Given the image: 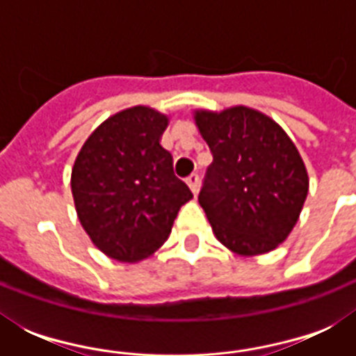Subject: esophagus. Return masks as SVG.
<instances>
[{
  "label": "esophagus",
  "mask_w": 356,
  "mask_h": 356,
  "mask_svg": "<svg viewBox=\"0 0 356 356\" xmlns=\"http://www.w3.org/2000/svg\"><path fill=\"white\" fill-rule=\"evenodd\" d=\"M186 184H188L190 190H192V194H197V190H200V175H197V173H192V175L186 179Z\"/></svg>",
  "instance_id": "esophagus-1"
}]
</instances>
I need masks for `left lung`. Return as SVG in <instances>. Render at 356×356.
Returning <instances> with one entry per match:
<instances>
[{"mask_svg": "<svg viewBox=\"0 0 356 356\" xmlns=\"http://www.w3.org/2000/svg\"><path fill=\"white\" fill-rule=\"evenodd\" d=\"M194 120L214 159L197 200L216 238L243 257L273 251L309 194L298 147L279 123L243 105L195 111Z\"/></svg>", "mask_w": 356, "mask_h": 356, "instance_id": "obj_1", "label": "left lung"}]
</instances>
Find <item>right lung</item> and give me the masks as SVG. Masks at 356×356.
I'll list each match as a JSON object with an SVG mask.
<instances>
[{"instance_id":"1","label":"right lung","mask_w":356,"mask_h":356,"mask_svg":"<svg viewBox=\"0 0 356 356\" xmlns=\"http://www.w3.org/2000/svg\"><path fill=\"white\" fill-rule=\"evenodd\" d=\"M168 116L151 107L125 108L86 138L72 170L81 225L99 251L138 262L166 242L179 209L194 195L175 177L161 145Z\"/></svg>"}]
</instances>
